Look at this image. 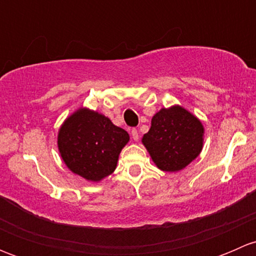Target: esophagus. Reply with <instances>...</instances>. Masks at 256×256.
<instances>
[{"label": "esophagus", "instance_id": "34e87169", "mask_svg": "<svg viewBox=\"0 0 256 256\" xmlns=\"http://www.w3.org/2000/svg\"><path fill=\"white\" fill-rule=\"evenodd\" d=\"M131 138H132L134 141H138V132L136 128H132V130H131Z\"/></svg>", "mask_w": 256, "mask_h": 256}]
</instances>
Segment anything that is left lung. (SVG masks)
Here are the masks:
<instances>
[{
	"label": "left lung",
	"instance_id": "obj_1",
	"mask_svg": "<svg viewBox=\"0 0 256 256\" xmlns=\"http://www.w3.org/2000/svg\"><path fill=\"white\" fill-rule=\"evenodd\" d=\"M141 141L157 168L178 172L202 152L204 126L197 116L176 104L152 116L151 128Z\"/></svg>",
	"mask_w": 256,
	"mask_h": 256
}]
</instances>
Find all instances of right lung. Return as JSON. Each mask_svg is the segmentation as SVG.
Wrapping results in <instances>:
<instances>
[{
    "mask_svg": "<svg viewBox=\"0 0 256 256\" xmlns=\"http://www.w3.org/2000/svg\"><path fill=\"white\" fill-rule=\"evenodd\" d=\"M128 141V134L114 125L108 116L84 106L63 121L56 138L66 166L92 183L115 171L121 150Z\"/></svg>",
    "mask_w": 256,
    "mask_h": 256,
    "instance_id": "obj_1",
    "label": "right lung"
}]
</instances>
